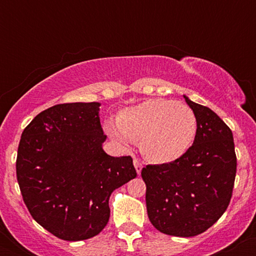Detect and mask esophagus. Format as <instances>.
I'll list each match as a JSON object with an SVG mask.
<instances>
[{"label": "esophagus", "instance_id": "1", "mask_svg": "<svg viewBox=\"0 0 256 256\" xmlns=\"http://www.w3.org/2000/svg\"><path fill=\"white\" fill-rule=\"evenodd\" d=\"M134 168H136V171H137L138 174H140V171H142V168H143L142 162H140V161H138L137 158H134Z\"/></svg>", "mask_w": 256, "mask_h": 256}]
</instances>
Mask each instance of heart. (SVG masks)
I'll use <instances>...</instances> for the list:
<instances>
[{"mask_svg": "<svg viewBox=\"0 0 256 256\" xmlns=\"http://www.w3.org/2000/svg\"><path fill=\"white\" fill-rule=\"evenodd\" d=\"M114 140H140V152L152 162H171L192 144L198 130L194 112L172 100L152 98L122 110L118 128L106 125Z\"/></svg>", "mask_w": 256, "mask_h": 256, "instance_id": "obj_1", "label": "heart"}]
</instances>
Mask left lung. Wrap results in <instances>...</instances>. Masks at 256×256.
I'll use <instances>...</instances> for the list:
<instances>
[{"mask_svg": "<svg viewBox=\"0 0 256 256\" xmlns=\"http://www.w3.org/2000/svg\"><path fill=\"white\" fill-rule=\"evenodd\" d=\"M184 98L198 122L192 146L172 162L146 165L140 174L152 226L170 236L192 237L228 208L237 158L230 128L212 110Z\"/></svg>", "mask_w": 256, "mask_h": 256, "instance_id": "obj_1", "label": "left lung"}]
</instances>
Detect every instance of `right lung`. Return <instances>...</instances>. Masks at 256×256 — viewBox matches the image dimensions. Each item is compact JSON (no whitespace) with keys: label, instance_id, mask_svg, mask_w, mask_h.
I'll list each match as a JSON object with an SVG mask.
<instances>
[{"label":"right lung","instance_id":"obj_1","mask_svg":"<svg viewBox=\"0 0 256 256\" xmlns=\"http://www.w3.org/2000/svg\"><path fill=\"white\" fill-rule=\"evenodd\" d=\"M98 102L52 106L25 128L16 156V178L28 212L64 240L96 236L110 220L116 189L136 178L131 156H110Z\"/></svg>","mask_w":256,"mask_h":256}]
</instances>
